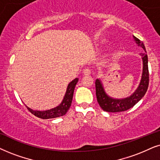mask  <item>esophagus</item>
I'll return each instance as SVG.
<instances>
[{"instance_id": "obj_1", "label": "esophagus", "mask_w": 160, "mask_h": 160, "mask_svg": "<svg viewBox=\"0 0 160 160\" xmlns=\"http://www.w3.org/2000/svg\"><path fill=\"white\" fill-rule=\"evenodd\" d=\"M82 73H83L85 75H89V74H91V71L90 69H88V68H86V69H84L83 71H82Z\"/></svg>"}]
</instances>
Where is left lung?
I'll return each instance as SVG.
<instances>
[{
  "label": "left lung",
  "mask_w": 160,
  "mask_h": 160,
  "mask_svg": "<svg viewBox=\"0 0 160 160\" xmlns=\"http://www.w3.org/2000/svg\"><path fill=\"white\" fill-rule=\"evenodd\" d=\"M133 38L136 44L138 46L141 47L145 51V52L140 54L142 56V72L139 86L135 92L129 97L123 98V99H115V98L110 97L105 92L102 80L100 79H97L95 82L96 95H97L98 103L104 111L117 112H123L130 109L143 97V96L146 94L147 89H148V82H149V74H148V56L146 54V48H145L143 43L140 41V39H138L134 36Z\"/></svg>",
  "instance_id": "obj_1"
}]
</instances>
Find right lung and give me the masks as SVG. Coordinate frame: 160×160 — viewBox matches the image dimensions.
Segmentation results:
<instances>
[{
    "instance_id": "1",
    "label": "right lung",
    "mask_w": 160,
    "mask_h": 160,
    "mask_svg": "<svg viewBox=\"0 0 160 160\" xmlns=\"http://www.w3.org/2000/svg\"><path fill=\"white\" fill-rule=\"evenodd\" d=\"M78 78H75L74 80L70 82L68 85L67 91L63 97V99L61 102L60 105L57 106L54 108H52L50 110H43V111H40V110H34L31 108H30L26 106V108L28 109L30 112L34 116L38 117V118L42 119H48V118H54L57 117L62 116L63 115L67 113V112L69 110L70 106H71L72 98H73V93L75 88L76 84L78 82Z\"/></svg>"
}]
</instances>
